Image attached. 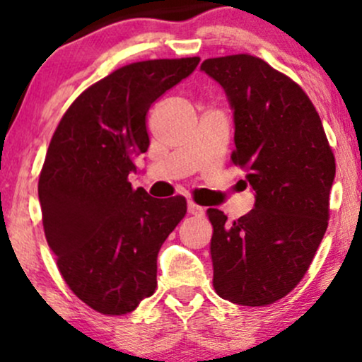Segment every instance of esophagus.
I'll use <instances>...</instances> for the list:
<instances>
[{
    "label": "esophagus",
    "mask_w": 362,
    "mask_h": 362,
    "mask_svg": "<svg viewBox=\"0 0 362 362\" xmlns=\"http://www.w3.org/2000/svg\"><path fill=\"white\" fill-rule=\"evenodd\" d=\"M187 209H189V213L192 214V216H202V214H204V209H202L201 206L195 204V202H192V201H190L189 204H187Z\"/></svg>",
    "instance_id": "34e87169"
}]
</instances>
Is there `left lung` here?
<instances>
[{"mask_svg": "<svg viewBox=\"0 0 362 362\" xmlns=\"http://www.w3.org/2000/svg\"><path fill=\"white\" fill-rule=\"evenodd\" d=\"M201 69L226 91L231 161L255 190V207L235 221L207 209L214 291L236 305H272L300 284L325 235L335 156L308 95L264 59L211 57Z\"/></svg>", "mask_w": 362, "mask_h": 362, "instance_id": "left-lung-1", "label": "left lung"}]
</instances>
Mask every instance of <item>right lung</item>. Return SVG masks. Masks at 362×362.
Wrapping results in <instances>:
<instances>
[{"label": "right lung", "instance_id": "obj_1", "mask_svg": "<svg viewBox=\"0 0 362 362\" xmlns=\"http://www.w3.org/2000/svg\"><path fill=\"white\" fill-rule=\"evenodd\" d=\"M201 57L139 61L88 86L54 131L39 177L45 240L69 289L102 315H126L156 289V257L187 213L129 173L148 151L151 103Z\"/></svg>", "mask_w": 362, "mask_h": 362}]
</instances>
